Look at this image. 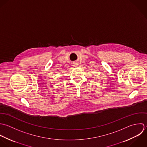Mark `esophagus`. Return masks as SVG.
I'll list each match as a JSON object with an SVG mask.
<instances>
[{"mask_svg": "<svg viewBox=\"0 0 147 147\" xmlns=\"http://www.w3.org/2000/svg\"><path fill=\"white\" fill-rule=\"evenodd\" d=\"M74 65H73V66H74L75 67H76V66H77V65H78V64L77 63H73Z\"/></svg>", "mask_w": 147, "mask_h": 147, "instance_id": "34e87169", "label": "esophagus"}]
</instances>
